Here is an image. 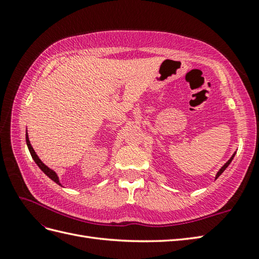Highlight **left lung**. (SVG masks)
Masks as SVG:
<instances>
[{
    "mask_svg": "<svg viewBox=\"0 0 259 259\" xmlns=\"http://www.w3.org/2000/svg\"><path fill=\"white\" fill-rule=\"evenodd\" d=\"M234 157H235V153H234V155L232 156V158H230V159H229V160H228V161H227L226 163H225V164H224V166H223V167L221 168V170H219V171L217 172V175H216V179H217V178L219 177V176H221V175H222V174L224 172V170H225V169H226V168H227V167L229 166V163H230V162H232V160H233V159H234Z\"/></svg>",
    "mask_w": 259,
    "mask_h": 259,
    "instance_id": "left-lung-1",
    "label": "left lung"
}]
</instances>
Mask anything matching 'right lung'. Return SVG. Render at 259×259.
<instances>
[{
	"label": "right lung",
	"mask_w": 259,
	"mask_h": 259,
	"mask_svg": "<svg viewBox=\"0 0 259 259\" xmlns=\"http://www.w3.org/2000/svg\"><path fill=\"white\" fill-rule=\"evenodd\" d=\"M25 139H26V145H27V148H29V150H30V153H31V156H32V158H33V160L35 161V163L37 164L38 166V168H40L43 172H45L49 178L50 179H52L54 183H57L58 185H61L60 184V181H59V178H58V175L53 171L52 169H50L49 167H47L45 163H43L41 160H40V158L37 157V155L35 153V151H34V149H33L32 148V146H31V144H30V140H29V136H27V133H26V135H25Z\"/></svg>",
	"instance_id": "add662e5"
}]
</instances>
